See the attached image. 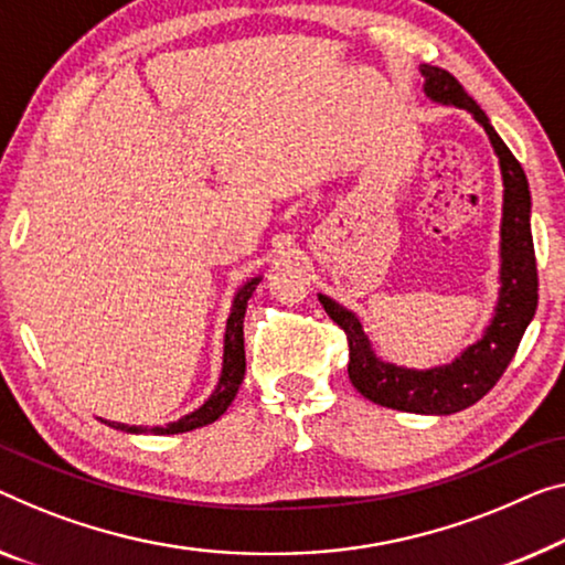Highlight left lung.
Returning a JSON list of instances; mask_svg holds the SVG:
<instances>
[{"label":"left lung","mask_w":565,"mask_h":565,"mask_svg":"<svg viewBox=\"0 0 565 565\" xmlns=\"http://www.w3.org/2000/svg\"><path fill=\"white\" fill-rule=\"evenodd\" d=\"M424 94L428 100L441 106H457L471 114L490 137L494 154L500 159L502 174V221H500V291L494 301L490 322L467 344L451 363L416 370L395 365L377 358L373 342L363 330L355 311L342 307L340 301L317 294L327 315L348 332L350 340V381L377 406L408 411V414L449 416L465 411L490 393L500 381L504 367L515 358V350L527 324L533 322L537 307V268L533 233H530V188L523 167L508 145L494 131L487 114L475 104L461 83L446 73L444 67L420 65Z\"/></svg>","instance_id":"obj_1"}]
</instances>
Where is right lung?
I'll list each match as a JSON object with an SVG mask.
<instances>
[{
    "label": "right lung",
    "mask_w": 565,
    "mask_h": 565,
    "mask_svg": "<svg viewBox=\"0 0 565 565\" xmlns=\"http://www.w3.org/2000/svg\"><path fill=\"white\" fill-rule=\"evenodd\" d=\"M264 276H250L248 281H243V286L235 291L233 305H231V315H228V324H225V337H223V367H221V377H217L215 391L207 395L205 403L198 406L190 414H184L182 418L170 420L164 426H126V424H116V420H104L106 426L116 428V431H126V434H154V436H170V434H184L192 431V428L207 426L213 420L221 418L225 411H228L231 403L235 401V393H238L243 375H246V348H243V317H246V307L250 294L256 291L258 281Z\"/></svg>",
    "instance_id": "1"
}]
</instances>
